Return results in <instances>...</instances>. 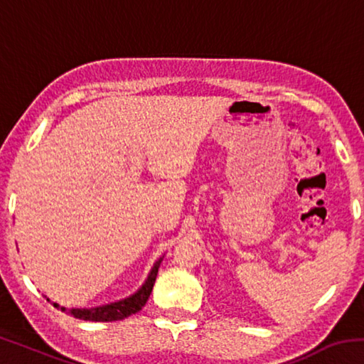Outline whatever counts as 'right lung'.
Wrapping results in <instances>:
<instances>
[{"instance_id":"right-lung-1","label":"right lung","mask_w":364,"mask_h":364,"mask_svg":"<svg viewBox=\"0 0 364 364\" xmlns=\"http://www.w3.org/2000/svg\"><path fill=\"white\" fill-rule=\"evenodd\" d=\"M160 262L162 260H159L156 264H154L149 278H147V281L144 282V286L141 287L136 294L132 295L130 299L115 301V304H110V305L91 308V310L73 308V310H70L69 313L78 319H85V321H120V319H125L130 315H134V313H138L141 308L146 305L147 299H149L154 282H156V278H157ZM54 306L59 308L60 311H67L65 306H60L58 304H54Z\"/></svg>"}]
</instances>
